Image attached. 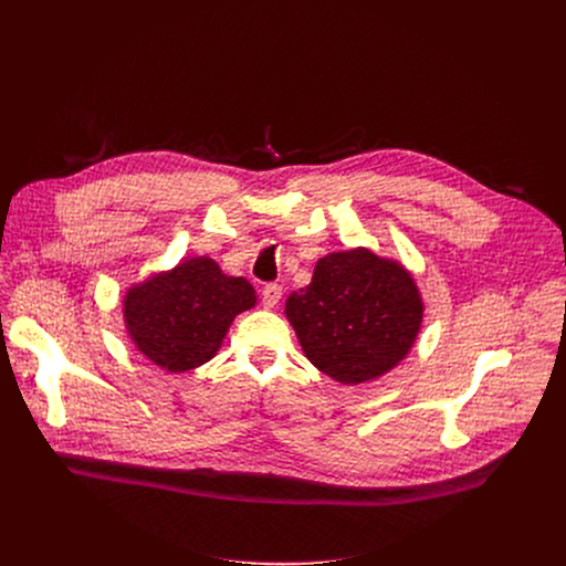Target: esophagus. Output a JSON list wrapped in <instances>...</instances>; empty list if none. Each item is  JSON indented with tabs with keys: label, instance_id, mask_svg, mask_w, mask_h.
<instances>
[{
	"label": "esophagus",
	"instance_id": "obj_1",
	"mask_svg": "<svg viewBox=\"0 0 566 566\" xmlns=\"http://www.w3.org/2000/svg\"><path fill=\"white\" fill-rule=\"evenodd\" d=\"M280 300H282V286L280 284H266L262 289V304L266 308H275L280 304Z\"/></svg>",
	"mask_w": 566,
	"mask_h": 566
}]
</instances>
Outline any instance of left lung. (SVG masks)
<instances>
[{"label": "left lung", "instance_id": "8db88e82", "mask_svg": "<svg viewBox=\"0 0 566 566\" xmlns=\"http://www.w3.org/2000/svg\"><path fill=\"white\" fill-rule=\"evenodd\" d=\"M284 311L304 356L345 385L396 367L412 349L423 319L412 275L367 249L322 258L311 284L291 293Z\"/></svg>", "mask_w": 566, "mask_h": 566}]
</instances>
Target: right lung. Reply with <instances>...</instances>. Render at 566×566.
<instances>
[{
	"label": "right lung",
	"instance_id": "1",
	"mask_svg": "<svg viewBox=\"0 0 566 566\" xmlns=\"http://www.w3.org/2000/svg\"><path fill=\"white\" fill-rule=\"evenodd\" d=\"M249 280L223 275L210 258H192L125 295V325L136 349L168 371L208 363L234 315L255 306Z\"/></svg>",
	"mask_w": 566,
	"mask_h": 566
}]
</instances>
